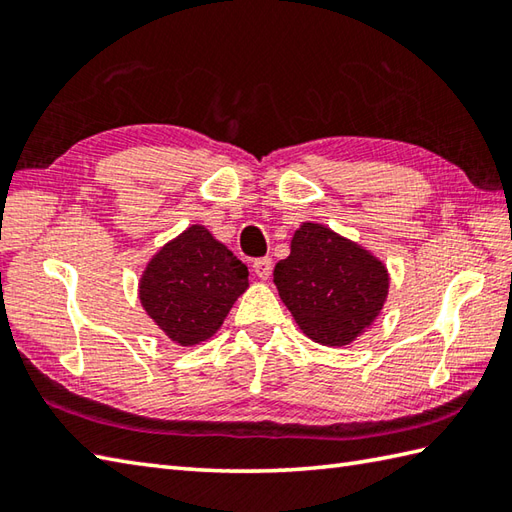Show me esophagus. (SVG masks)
<instances>
[{
    "label": "esophagus",
    "instance_id": "esophagus-1",
    "mask_svg": "<svg viewBox=\"0 0 512 512\" xmlns=\"http://www.w3.org/2000/svg\"><path fill=\"white\" fill-rule=\"evenodd\" d=\"M270 270H273V259L270 257H259L253 262V273L262 281H266L270 277Z\"/></svg>",
    "mask_w": 512,
    "mask_h": 512
}]
</instances>
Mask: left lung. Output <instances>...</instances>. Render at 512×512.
<instances>
[{
	"label": "left lung",
	"instance_id": "1",
	"mask_svg": "<svg viewBox=\"0 0 512 512\" xmlns=\"http://www.w3.org/2000/svg\"><path fill=\"white\" fill-rule=\"evenodd\" d=\"M273 277L299 330L325 347L354 343L389 292V270L372 250L317 222L297 228Z\"/></svg>",
	"mask_w": 512,
	"mask_h": 512
}]
</instances>
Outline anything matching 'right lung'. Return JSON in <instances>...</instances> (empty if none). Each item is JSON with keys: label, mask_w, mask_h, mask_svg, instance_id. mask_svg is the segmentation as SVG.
I'll return each mask as SVG.
<instances>
[{"label": "right lung", "mask_w": 512, "mask_h": 512, "mask_svg": "<svg viewBox=\"0 0 512 512\" xmlns=\"http://www.w3.org/2000/svg\"><path fill=\"white\" fill-rule=\"evenodd\" d=\"M246 290V264L202 224H191L158 248L138 281L147 317L182 347L211 339Z\"/></svg>", "instance_id": "right-lung-1"}]
</instances>
